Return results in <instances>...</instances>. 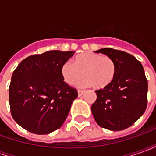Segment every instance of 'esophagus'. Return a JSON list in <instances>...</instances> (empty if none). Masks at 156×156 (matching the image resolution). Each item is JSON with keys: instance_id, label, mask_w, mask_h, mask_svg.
Listing matches in <instances>:
<instances>
[{"instance_id": "34e87169", "label": "esophagus", "mask_w": 156, "mask_h": 156, "mask_svg": "<svg viewBox=\"0 0 156 156\" xmlns=\"http://www.w3.org/2000/svg\"><path fill=\"white\" fill-rule=\"evenodd\" d=\"M83 94H84V91H83V90H80V89H78V96H82Z\"/></svg>"}]
</instances>
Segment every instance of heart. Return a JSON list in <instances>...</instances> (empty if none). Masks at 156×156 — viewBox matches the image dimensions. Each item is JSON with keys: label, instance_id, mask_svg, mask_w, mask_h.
<instances>
[{"label": "heart", "instance_id": "b5f03b06", "mask_svg": "<svg viewBox=\"0 0 156 156\" xmlns=\"http://www.w3.org/2000/svg\"><path fill=\"white\" fill-rule=\"evenodd\" d=\"M82 73L85 86L100 89L107 87L114 80L116 66L110 57L94 52L82 53L75 58L74 62L66 61L62 65V76L69 85L75 84L81 78Z\"/></svg>", "mask_w": 156, "mask_h": 156}]
</instances>
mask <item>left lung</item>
Masks as SVG:
<instances>
[{
	"instance_id": "1",
	"label": "left lung",
	"mask_w": 156,
	"mask_h": 156,
	"mask_svg": "<svg viewBox=\"0 0 156 156\" xmlns=\"http://www.w3.org/2000/svg\"><path fill=\"white\" fill-rule=\"evenodd\" d=\"M115 61L116 73L110 84L95 91L91 110L102 128L113 131L127 129L140 118L147 107L148 82L144 68L134 56L113 48H102Z\"/></svg>"
}]
</instances>
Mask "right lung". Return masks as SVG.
Returning <instances> with one entry per match:
<instances>
[{
  "mask_svg": "<svg viewBox=\"0 0 156 156\" xmlns=\"http://www.w3.org/2000/svg\"><path fill=\"white\" fill-rule=\"evenodd\" d=\"M73 54L55 50L32 55L14 70L9 87L11 113L26 130L47 134L63 124L78 91L63 81L61 68Z\"/></svg>",
  "mask_w": 156,
  "mask_h": 156,
  "instance_id": "add662e5",
  "label": "right lung"
}]
</instances>
